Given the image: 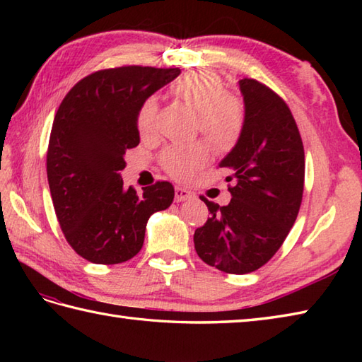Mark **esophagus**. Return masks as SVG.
Masks as SVG:
<instances>
[{
    "instance_id": "1",
    "label": "esophagus",
    "mask_w": 362,
    "mask_h": 362,
    "mask_svg": "<svg viewBox=\"0 0 362 362\" xmlns=\"http://www.w3.org/2000/svg\"><path fill=\"white\" fill-rule=\"evenodd\" d=\"M193 197V193L188 191L187 188H182V187H175V202H183V201H188V199Z\"/></svg>"
}]
</instances>
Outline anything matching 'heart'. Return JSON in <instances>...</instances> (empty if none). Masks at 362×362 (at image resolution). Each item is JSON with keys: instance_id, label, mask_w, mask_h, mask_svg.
<instances>
[{"instance_id": "heart-1", "label": "heart", "mask_w": 362, "mask_h": 362, "mask_svg": "<svg viewBox=\"0 0 362 362\" xmlns=\"http://www.w3.org/2000/svg\"><path fill=\"white\" fill-rule=\"evenodd\" d=\"M173 96L197 113L201 134L214 149L230 151L240 140L245 124L243 103L227 93L221 76L213 71H194L183 74L171 87ZM158 104L156 98L141 103L136 115V127L141 135L156 132ZM210 158V148L204 141L169 146L160 156L166 173L177 179H189Z\"/></svg>"}]
</instances>
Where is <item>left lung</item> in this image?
<instances>
[{
	"mask_svg": "<svg viewBox=\"0 0 362 362\" xmlns=\"http://www.w3.org/2000/svg\"><path fill=\"white\" fill-rule=\"evenodd\" d=\"M245 124L219 168L235 180L228 205L201 196L211 213L194 232L204 263L227 274H249L271 259L294 226L303 196L305 152L283 99L255 79H241Z\"/></svg>",
	"mask_w": 362,
	"mask_h": 362,
	"instance_id": "8db88e82",
	"label": "left lung"
}]
</instances>
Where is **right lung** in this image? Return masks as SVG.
<instances>
[{
    "label": "right lung",
    "instance_id": "add662e5",
    "mask_svg": "<svg viewBox=\"0 0 362 362\" xmlns=\"http://www.w3.org/2000/svg\"><path fill=\"white\" fill-rule=\"evenodd\" d=\"M179 68L119 66L79 81L52 122L46 173L60 228L78 255L95 264L134 258L151 214L173 204L174 187L157 182L143 194L124 188V156L140 143L141 103L174 81Z\"/></svg>",
    "mask_w": 362,
    "mask_h": 362
}]
</instances>
